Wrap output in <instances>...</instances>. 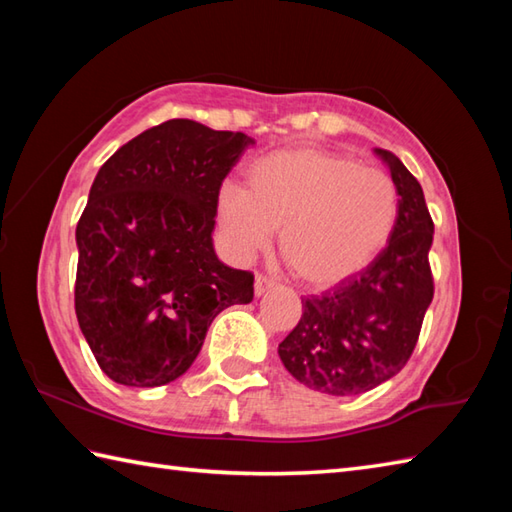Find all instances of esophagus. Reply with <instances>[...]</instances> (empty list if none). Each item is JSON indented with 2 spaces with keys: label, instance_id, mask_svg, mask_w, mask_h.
I'll use <instances>...</instances> for the list:
<instances>
[{
  "label": "esophagus",
  "instance_id": "1",
  "mask_svg": "<svg viewBox=\"0 0 512 512\" xmlns=\"http://www.w3.org/2000/svg\"><path fill=\"white\" fill-rule=\"evenodd\" d=\"M273 288H275V281L273 279H268L264 275H257L255 277V297H262V295H266L268 290H273Z\"/></svg>",
  "mask_w": 512,
  "mask_h": 512
}]
</instances>
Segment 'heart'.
Instances as JSON below:
<instances>
[{
  "mask_svg": "<svg viewBox=\"0 0 512 512\" xmlns=\"http://www.w3.org/2000/svg\"><path fill=\"white\" fill-rule=\"evenodd\" d=\"M215 217L239 257L264 250L279 228V255L303 286L328 290L356 277L387 248L398 222L391 176L319 147L255 158L244 189L226 184Z\"/></svg>",
  "mask_w": 512,
  "mask_h": 512,
  "instance_id": "obj_1",
  "label": "heart"
}]
</instances>
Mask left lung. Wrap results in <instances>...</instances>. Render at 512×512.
<instances>
[{"instance_id": "left-lung-1", "label": "left lung", "mask_w": 512, "mask_h": 512, "mask_svg": "<svg viewBox=\"0 0 512 512\" xmlns=\"http://www.w3.org/2000/svg\"><path fill=\"white\" fill-rule=\"evenodd\" d=\"M398 189V222L387 248L363 273L323 295L303 297L301 319L279 358L299 383L330 396H356L407 365L433 299V220L420 182L385 149H374Z\"/></svg>"}]
</instances>
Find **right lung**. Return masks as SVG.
<instances>
[{
	"mask_svg": "<svg viewBox=\"0 0 512 512\" xmlns=\"http://www.w3.org/2000/svg\"><path fill=\"white\" fill-rule=\"evenodd\" d=\"M250 145L242 132L173 118L96 173L76 224L74 310L114 383L180 378L217 314L253 301L255 277L222 264L213 248L217 193Z\"/></svg>",
	"mask_w": 512,
	"mask_h": 512,
	"instance_id": "add662e5",
	"label": "right lung"
}]
</instances>
